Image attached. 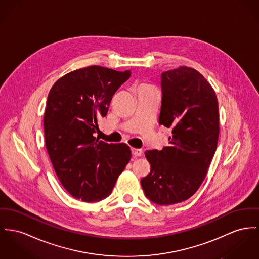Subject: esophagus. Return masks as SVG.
Here are the masks:
<instances>
[{"label": "esophagus", "instance_id": "obj_1", "mask_svg": "<svg viewBox=\"0 0 259 259\" xmlns=\"http://www.w3.org/2000/svg\"><path fill=\"white\" fill-rule=\"evenodd\" d=\"M132 154H133L134 157L141 156V154H142V150H141V149H138V148H132Z\"/></svg>", "mask_w": 259, "mask_h": 259}]
</instances>
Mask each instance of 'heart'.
<instances>
[{
  "label": "heart",
  "instance_id": "heart-1",
  "mask_svg": "<svg viewBox=\"0 0 259 259\" xmlns=\"http://www.w3.org/2000/svg\"><path fill=\"white\" fill-rule=\"evenodd\" d=\"M139 87H147V88H149L150 87H148V85H146V84H141Z\"/></svg>",
  "mask_w": 259,
  "mask_h": 259
}]
</instances>
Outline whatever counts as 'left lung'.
I'll list each match as a JSON object with an SVG mask.
<instances>
[{
	"label": "left lung",
	"mask_w": 259,
	"mask_h": 259,
	"mask_svg": "<svg viewBox=\"0 0 259 259\" xmlns=\"http://www.w3.org/2000/svg\"><path fill=\"white\" fill-rule=\"evenodd\" d=\"M159 124L172 130L162 150H148L150 172L141 179L147 198L159 205L189 199L201 186L219 138L216 93L196 69L181 66L162 73Z\"/></svg>",
	"instance_id": "obj_1"
}]
</instances>
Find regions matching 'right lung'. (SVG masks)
Returning <instances> with one entry per match:
<instances>
[{
  "instance_id": "1",
  "label": "right lung",
  "mask_w": 259,
  "mask_h": 259,
  "mask_svg": "<svg viewBox=\"0 0 259 259\" xmlns=\"http://www.w3.org/2000/svg\"><path fill=\"white\" fill-rule=\"evenodd\" d=\"M131 76L100 66L75 69L53 85L44 113L45 144L54 170L69 194L84 202L108 197L132 153L125 143L94 137L97 121Z\"/></svg>"
}]
</instances>
